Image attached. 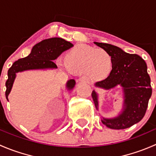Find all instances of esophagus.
<instances>
[{
  "label": "esophagus",
  "mask_w": 156,
  "mask_h": 156,
  "mask_svg": "<svg viewBox=\"0 0 156 156\" xmlns=\"http://www.w3.org/2000/svg\"><path fill=\"white\" fill-rule=\"evenodd\" d=\"M78 81H80V82H84V83H88V80L87 78H85V77H81V78H80L79 79H78Z\"/></svg>",
  "instance_id": "obj_1"
}]
</instances>
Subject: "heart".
<instances>
[{
    "label": "heart",
    "instance_id": "heart-1",
    "mask_svg": "<svg viewBox=\"0 0 156 156\" xmlns=\"http://www.w3.org/2000/svg\"><path fill=\"white\" fill-rule=\"evenodd\" d=\"M58 66L69 73H83L92 81L106 79L113 66L112 55L104 49L80 44L71 49L66 54V60L59 59Z\"/></svg>",
    "mask_w": 156,
    "mask_h": 156
}]
</instances>
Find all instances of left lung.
<instances>
[{
	"mask_svg": "<svg viewBox=\"0 0 156 156\" xmlns=\"http://www.w3.org/2000/svg\"><path fill=\"white\" fill-rule=\"evenodd\" d=\"M112 55L113 66L106 79L98 81L95 87L110 90L120 85L124 93L122 109L111 119L103 117L102 122L108 128L120 130L131 127L145 115L149 100L152 95L150 77L145 61L136 54H130L122 49L106 43L94 42ZM92 97L98 109V94L93 90Z\"/></svg>",
	"mask_w": 156,
	"mask_h": 156,
	"instance_id": "left-lung-1",
	"label": "left lung"
}]
</instances>
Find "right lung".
Here are the masks:
<instances>
[{"mask_svg": "<svg viewBox=\"0 0 156 156\" xmlns=\"http://www.w3.org/2000/svg\"><path fill=\"white\" fill-rule=\"evenodd\" d=\"M73 47L71 42L67 41L61 37H51L45 39L36 44L28 56L16 61L8 70V79L6 81V98L8 100V95L12 87L16 73L27 70L37 69H57L53 60L57 59L59 55L66 50ZM75 85V81L70 79L67 81L66 87L68 90H72Z\"/></svg>", "mask_w": 156, "mask_h": 156, "instance_id": "1", "label": "right lung"}]
</instances>
